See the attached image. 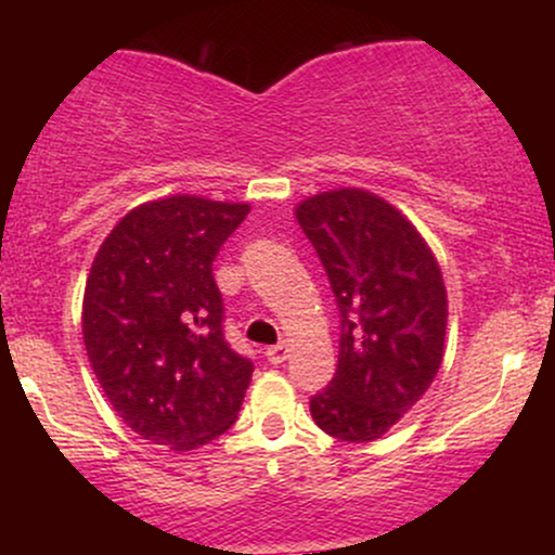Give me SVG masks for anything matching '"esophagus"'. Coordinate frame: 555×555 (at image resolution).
<instances>
[{"label": "esophagus", "mask_w": 555, "mask_h": 555, "mask_svg": "<svg viewBox=\"0 0 555 555\" xmlns=\"http://www.w3.org/2000/svg\"><path fill=\"white\" fill-rule=\"evenodd\" d=\"M286 358H289V344L286 341L273 344V347H266V360H269L271 365H282Z\"/></svg>", "instance_id": "34e87169"}]
</instances>
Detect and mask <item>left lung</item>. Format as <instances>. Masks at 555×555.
<instances>
[{
	"label": "left lung",
	"instance_id": "left-lung-1",
	"mask_svg": "<svg viewBox=\"0 0 555 555\" xmlns=\"http://www.w3.org/2000/svg\"><path fill=\"white\" fill-rule=\"evenodd\" d=\"M295 216L341 313L339 365L310 415L349 443L380 438L423 399L443 360L449 297L436 253L386 197L336 188Z\"/></svg>",
	"mask_w": 555,
	"mask_h": 555
}]
</instances>
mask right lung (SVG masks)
I'll list each match as a JSON object with an SVG mask.
<instances>
[{"label": "right lung", "instance_id": "add662e5", "mask_svg": "<svg viewBox=\"0 0 555 555\" xmlns=\"http://www.w3.org/2000/svg\"><path fill=\"white\" fill-rule=\"evenodd\" d=\"M250 203H140L101 242L82 295V341L106 399L140 438L193 451L232 428L253 362L221 334L211 263Z\"/></svg>", "mask_w": 555, "mask_h": 555}]
</instances>
